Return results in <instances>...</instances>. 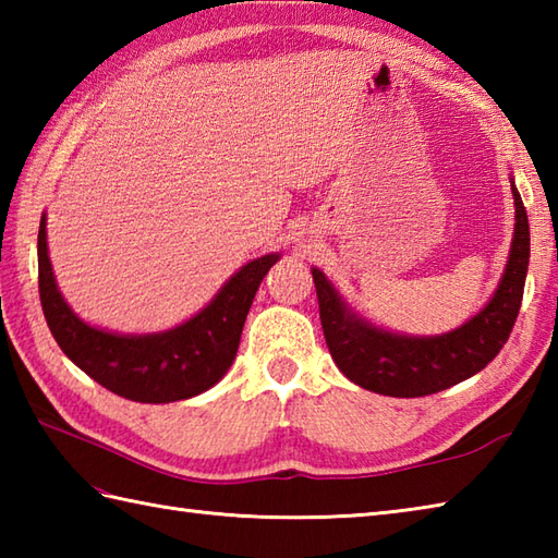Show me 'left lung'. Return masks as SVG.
Here are the masks:
<instances>
[{
	"label": "left lung",
	"mask_w": 558,
	"mask_h": 558,
	"mask_svg": "<svg viewBox=\"0 0 558 558\" xmlns=\"http://www.w3.org/2000/svg\"><path fill=\"white\" fill-rule=\"evenodd\" d=\"M515 230L494 298L468 324L444 336L414 338L376 328L354 314L318 268H312L318 316L338 369L352 384L393 398H422L475 376L506 345L523 302L530 264V225L515 184Z\"/></svg>",
	"instance_id": "left-lung-1"
}]
</instances>
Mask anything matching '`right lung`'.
I'll list each match as a JSON object with an SVG mask.
<instances>
[{"instance_id":"1","label":"right lung","mask_w":558,"mask_h":558,"mask_svg":"<svg viewBox=\"0 0 558 558\" xmlns=\"http://www.w3.org/2000/svg\"><path fill=\"white\" fill-rule=\"evenodd\" d=\"M280 254L248 260L213 302L182 326L150 336H117L83 324L57 290L47 256L45 216L38 230V288L45 322L57 345L81 372L134 402H174L216 386L234 362L246 314Z\"/></svg>"}]
</instances>
